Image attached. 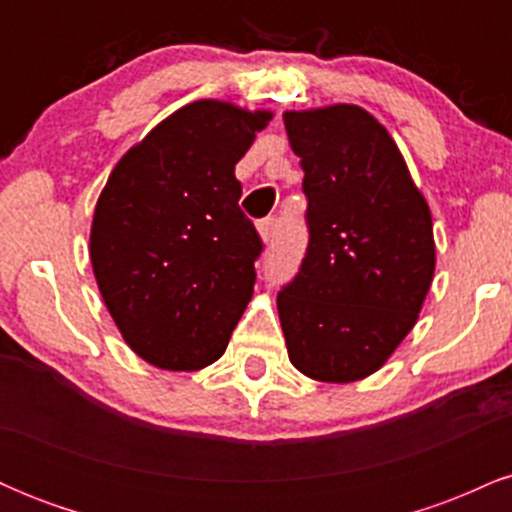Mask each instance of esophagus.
Returning <instances> with one entry per match:
<instances>
[{
	"instance_id": "1",
	"label": "esophagus",
	"mask_w": 512,
	"mask_h": 512,
	"mask_svg": "<svg viewBox=\"0 0 512 512\" xmlns=\"http://www.w3.org/2000/svg\"><path fill=\"white\" fill-rule=\"evenodd\" d=\"M276 226H279V221H276V216H267V219L260 221V236L264 243H272L274 236H276Z\"/></svg>"
}]
</instances>
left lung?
<instances>
[{
    "label": "left lung",
    "mask_w": 512,
    "mask_h": 512,
    "mask_svg": "<svg viewBox=\"0 0 512 512\" xmlns=\"http://www.w3.org/2000/svg\"><path fill=\"white\" fill-rule=\"evenodd\" d=\"M305 173L308 250L276 296L291 363L320 383L375 373L416 325L436 269L424 195L358 105L284 113Z\"/></svg>",
    "instance_id": "8db88e82"
}]
</instances>
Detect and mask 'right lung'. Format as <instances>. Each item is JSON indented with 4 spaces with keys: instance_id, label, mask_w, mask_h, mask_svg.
Masks as SVG:
<instances>
[{
    "instance_id": "add662e5",
    "label": "right lung",
    "mask_w": 512,
    "mask_h": 512,
    "mask_svg": "<svg viewBox=\"0 0 512 512\" xmlns=\"http://www.w3.org/2000/svg\"><path fill=\"white\" fill-rule=\"evenodd\" d=\"M269 110L195 101L134 144L91 226L98 289L129 349L199 370L223 356L255 286L262 240L238 207L236 163Z\"/></svg>"
}]
</instances>
